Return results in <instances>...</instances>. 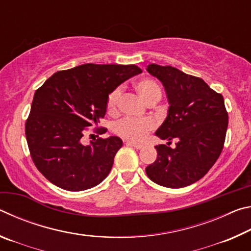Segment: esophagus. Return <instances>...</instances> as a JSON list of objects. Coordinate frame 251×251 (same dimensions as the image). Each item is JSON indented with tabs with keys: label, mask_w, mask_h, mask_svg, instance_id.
I'll return each mask as SVG.
<instances>
[{
	"label": "esophagus",
	"mask_w": 251,
	"mask_h": 251,
	"mask_svg": "<svg viewBox=\"0 0 251 251\" xmlns=\"http://www.w3.org/2000/svg\"><path fill=\"white\" fill-rule=\"evenodd\" d=\"M126 144H127V145H129V146H133L135 148H137V150H141V148L144 147L143 144L137 143V142H133V141H127Z\"/></svg>",
	"instance_id": "obj_1"
}]
</instances>
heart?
<instances>
[{"label":"heart","instance_id":"b5f03b06","mask_svg":"<svg viewBox=\"0 0 251 251\" xmlns=\"http://www.w3.org/2000/svg\"><path fill=\"white\" fill-rule=\"evenodd\" d=\"M136 91L141 96V99L150 105L154 101H158L161 97V87L159 84L154 79H143L136 84ZM122 94L121 87H116L109 93L106 100V109L108 114L114 115L117 112L118 100ZM155 123L150 118H141V120H135V118L124 117L115 123L114 125V131L121 137L127 139H133V141H141L145 136L154 129Z\"/></svg>","mask_w":251,"mask_h":251}]
</instances>
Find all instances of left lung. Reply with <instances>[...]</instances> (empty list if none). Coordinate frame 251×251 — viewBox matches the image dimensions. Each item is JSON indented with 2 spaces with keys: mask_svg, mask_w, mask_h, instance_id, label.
<instances>
[{
  "mask_svg": "<svg viewBox=\"0 0 251 251\" xmlns=\"http://www.w3.org/2000/svg\"><path fill=\"white\" fill-rule=\"evenodd\" d=\"M148 73L163 83L168 97L166 120L156 136L168 145H157V158L146 167L151 179L168 188H181L206 175L222 154L228 127L224 97L205 80L173 66L151 64ZM173 139L174 149L169 147Z\"/></svg>",
  "mask_w": 251,
  "mask_h": 251,
  "instance_id": "obj_1",
  "label": "left lung"
}]
</instances>
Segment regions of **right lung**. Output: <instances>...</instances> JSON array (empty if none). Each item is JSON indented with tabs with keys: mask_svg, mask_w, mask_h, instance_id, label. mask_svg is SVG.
<instances>
[{
	"mask_svg": "<svg viewBox=\"0 0 251 251\" xmlns=\"http://www.w3.org/2000/svg\"><path fill=\"white\" fill-rule=\"evenodd\" d=\"M139 73L136 65L88 63L59 71L37 88L25 135L33 163L46 179L69 192H82L107 177L122 139L99 137L105 127L93 128L97 138L90 145H84L83 137L104 118L109 93Z\"/></svg>",
	"mask_w": 251,
	"mask_h": 251,
	"instance_id": "1",
	"label": "right lung"
}]
</instances>
